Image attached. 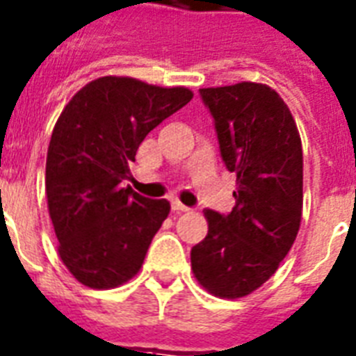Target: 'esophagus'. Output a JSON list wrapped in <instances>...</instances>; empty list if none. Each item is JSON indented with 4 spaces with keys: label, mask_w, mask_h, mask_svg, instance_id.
Wrapping results in <instances>:
<instances>
[{
    "label": "esophagus",
    "mask_w": 356,
    "mask_h": 356,
    "mask_svg": "<svg viewBox=\"0 0 356 356\" xmlns=\"http://www.w3.org/2000/svg\"><path fill=\"white\" fill-rule=\"evenodd\" d=\"M172 210H173V212L181 213V212H188L190 208L184 207V204L181 203V201H173V203H172Z\"/></svg>",
    "instance_id": "1"
}]
</instances>
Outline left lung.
<instances>
[{
  "instance_id": "8db88e82",
  "label": "left lung",
  "mask_w": 356,
  "mask_h": 356,
  "mask_svg": "<svg viewBox=\"0 0 356 356\" xmlns=\"http://www.w3.org/2000/svg\"><path fill=\"white\" fill-rule=\"evenodd\" d=\"M199 93L216 122L221 157L236 173V207L227 216L204 210L208 234L192 248V270L213 296L243 298L278 270L300 230L302 140L287 104L265 83Z\"/></svg>"
}]
</instances>
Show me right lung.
<instances>
[{"label":"right lung","mask_w":356,"mask_h":356,"mask_svg":"<svg viewBox=\"0 0 356 356\" xmlns=\"http://www.w3.org/2000/svg\"><path fill=\"white\" fill-rule=\"evenodd\" d=\"M192 97L188 88L102 76L58 117L45 164L49 216L63 265L86 287H118L143 267L170 203L124 181L146 135Z\"/></svg>","instance_id":"obj_1"}]
</instances>
